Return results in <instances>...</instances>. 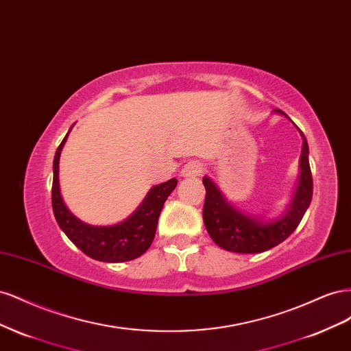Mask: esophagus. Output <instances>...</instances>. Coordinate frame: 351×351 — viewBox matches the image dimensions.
<instances>
[{"mask_svg":"<svg viewBox=\"0 0 351 351\" xmlns=\"http://www.w3.org/2000/svg\"><path fill=\"white\" fill-rule=\"evenodd\" d=\"M204 164L199 161H190L182 169V177H196L204 173Z\"/></svg>","mask_w":351,"mask_h":351,"instance_id":"obj_1","label":"esophagus"}]
</instances>
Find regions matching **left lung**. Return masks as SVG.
Here are the masks:
<instances>
[{
    "label": "left lung",
    "mask_w": 351,
    "mask_h": 351,
    "mask_svg": "<svg viewBox=\"0 0 351 351\" xmlns=\"http://www.w3.org/2000/svg\"><path fill=\"white\" fill-rule=\"evenodd\" d=\"M277 112L285 115L281 110H277ZM297 130L303 137L300 177L291 204L284 210L281 218L263 221L243 214L228 204V200L209 177H204V186L206 189L204 222L208 234L219 247L236 253H261L282 243L300 224L306 209L311 205L313 180L309 165V145L299 127Z\"/></svg>",
    "instance_id": "8db88e82"
}]
</instances>
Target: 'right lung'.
I'll return each instance as SVG.
<instances>
[{"instance_id":"add662e5","label":"right lung","mask_w":351,"mask_h":351,"mask_svg":"<svg viewBox=\"0 0 351 351\" xmlns=\"http://www.w3.org/2000/svg\"><path fill=\"white\" fill-rule=\"evenodd\" d=\"M67 137L69 133L56 152L52 178V210L60 228L84 254L95 261L127 262L142 256L154 241L159 214L167 197L176 189L177 178L152 187L142 205L120 224L107 227L89 226L71 214L60 193L58 164Z\"/></svg>"}]
</instances>
